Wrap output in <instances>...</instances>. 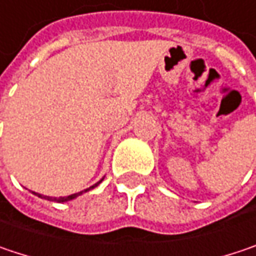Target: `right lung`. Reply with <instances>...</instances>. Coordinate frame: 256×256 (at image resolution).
<instances>
[{
  "instance_id": "1",
  "label": "right lung",
  "mask_w": 256,
  "mask_h": 256,
  "mask_svg": "<svg viewBox=\"0 0 256 256\" xmlns=\"http://www.w3.org/2000/svg\"><path fill=\"white\" fill-rule=\"evenodd\" d=\"M102 180H99L98 184H94L93 186H90V188H87V190H84V191L77 192V194H71V195H68V196H60V198H54V196H46V195H40V194H36V192H33L34 195H38L39 198H45L48 201H55V202H66V201H71V200H74V198H77L78 195H82V192H87L90 191V190H93V188H96L99 184H100Z\"/></svg>"
}]
</instances>
